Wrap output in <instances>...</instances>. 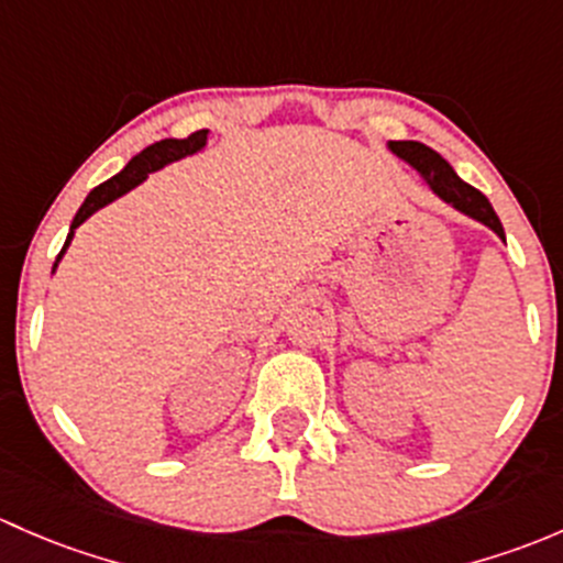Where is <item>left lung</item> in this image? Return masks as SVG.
Segmentation results:
<instances>
[{"instance_id":"left-lung-1","label":"left lung","mask_w":563,"mask_h":563,"mask_svg":"<svg viewBox=\"0 0 563 563\" xmlns=\"http://www.w3.org/2000/svg\"><path fill=\"white\" fill-rule=\"evenodd\" d=\"M387 148H390L396 156H401L407 165L415 167V170L426 178V184L431 187L433 195L442 197L444 202H450L455 211L483 222L485 228L494 230L498 239L504 241V228L501 222H498L488 197L479 192V189H474L472 184L463 181L442 154H437L433 148H428L426 143H417V141H390L387 143Z\"/></svg>"}]
</instances>
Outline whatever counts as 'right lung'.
I'll return each mask as SVG.
<instances>
[{"label": "right lung", "instance_id": "right-lung-1", "mask_svg": "<svg viewBox=\"0 0 563 563\" xmlns=\"http://www.w3.org/2000/svg\"><path fill=\"white\" fill-rule=\"evenodd\" d=\"M206 141H208V130L192 132V135L184 137V141H176V137H165V141L154 143V146L143 148V152L137 156H132V159L126 162L124 170L115 173V176L108 178L106 184H100V187L91 189L89 197L84 200V206H80L78 213H75L73 224H69V235H67L65 246H62L59 257H56L54 271H56V265H59L62 254L67 252L69 241H73L75 228H80V224H84L86 219L91 217V213L100 211V208L108 206V202H113L115 197H121V195L130 192V189H135L137 184L146 181L148 173L159 170V167L170 165V162H176V159H184V156H189V154H197L202 146H206Z\"/></svg>", "mask_w": 563, "mask_h": 563}]
</instances>
